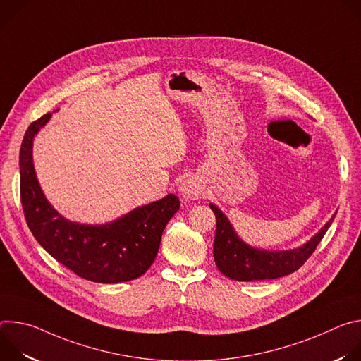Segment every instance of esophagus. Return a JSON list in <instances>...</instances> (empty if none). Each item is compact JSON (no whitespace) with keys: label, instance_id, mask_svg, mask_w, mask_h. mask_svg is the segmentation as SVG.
<instances>
[{"label":"esophagus","instance_id":"34e87169","mask_svg":"<svg viewBox=\"0 0 361 361\" xmlns=\"http://www.w3.org/2000/svg\"><path fill=\"white\" fill-rule=\"evenodd\" d=\"M180 192L184 200H197L202 195V185L197 178L190 177L181 183Z\"/></svg>","mask_w":361,"mask_h":361}]
</instances>
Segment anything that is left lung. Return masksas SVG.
<instances>
[{
  "mask_svg": "<svg viewBox=\"0 0 361 361\" xmlns=\"http://www.w3.org/2000/svg\"><path fill=\"white\" fill-rule=\"evenodd\" d=\"M210 209L214 212L217 220L213 245L214 262L224 276L237 281L271 280L294 273L314 252L336 217L333 216L313 238L298 248L267 251L245 244L217 205L210 204Z\"/></svg>",
  "mask_w": 361,
  "mask_h": 361,
  "instance_id": "1",
  "label": "left lung"
}]
</instances>
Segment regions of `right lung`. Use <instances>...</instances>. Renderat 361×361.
<instances>
[{"mask_svg": "<svg viewBox=\"0 0 361 361\" xmlns=\"http://www.w3.org/2000/svg\"><path fill=\"white\" fill-rule=\"evenodd\" d=\"M49 118L47 113L31 123L20 149L21 202L32 235L57 262L85 280L111 284L138 279L156 260L161 234L180 209L178 197L169 194L102 226L64 219L45 198L32 164L34 135Z\"/></svg>", "mask_w": 361, "mask_h": 361, "instance_id": "add662e5", "label": "right lung"}]
</instances>
